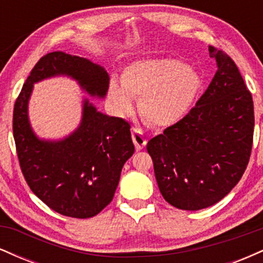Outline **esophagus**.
Masks as SVG:
<instances>
[{"mask_svg": "<svg viewBox=\"0 0 263 263\" xmlns=\"http://www.w3.org/2000/svg\"><path fill=\"white\" fill-rule=\"evenodd\" d=\"M132 140H134V143L137 149H143L144 147H146L147 138L141 129L138 128L132 129Z\"/></svg>", "mask_w": 263, "mask_h": 263, "instance_id": "1", "label": "esophagus"}]
</instances>
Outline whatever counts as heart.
I'll list each match as a JSON object with an SVG mask.
<instances>
[{"mask_svg":"<svg viewBox=\"0 0 263 263\" xmlns=\"http://www.w3.org/2000/svg\"><path fill=\"white\" fill-rule=\"evenodd\" d=\"M200 87L198 71L179 60H140L123 69L121 84L111 81L107 99L120 116L134 112V100H140L141 116L151 126L165 128L190 112Z\"/></svg>","mask_w":263,"mask_h":263,"instance_id":"obj_1","label":"heart"}]
</instances>
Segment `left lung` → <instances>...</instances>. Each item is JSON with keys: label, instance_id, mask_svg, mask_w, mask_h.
<instances>
[{"label": "left lung", "instance_id": "1", "mask_svg": "<svg viewBox=\"0 0 263 263\" xmlns=\"http://www.w3.org/2000/svg\"><path fill=\"white\" fill-rule=\"evenodd\" d=\"M216 70L195 107L147 143L163 198L200 210L226 197L242 177L252 148L253 101L236 64L209 47Z\"/></svg>", "mask_w": 263, "mask_h": 263}]
</instances>
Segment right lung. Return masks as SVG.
Returning a JSON list of instances; mask_svg holds the SVG:
<instances>
[{"mask_svg":"<svg viewBox=\"0 0 263 263\" xmlns=\"http://www.w3.org/2000/svg\"><path fill=\"white\" fill-rule=\"evenodd\" d=\"M57 77L75 80L91 98L105 99L104 66L64 52L44 55L32 69L13 110V137L29 188L50 209L70 218L95 216L112 200L123 164L135 152L129 123L100 112L83 99L79 126L59 140L38 137L29 121L34 84Z\"/></svg>","mask_w":263,"mask_h":263,"instance_id":"add662e5","label":"right lung"}]
</instances>
